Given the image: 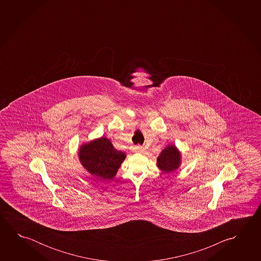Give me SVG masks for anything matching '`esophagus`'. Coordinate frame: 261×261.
Instances as JSON below:
<instances>
[{
    "mask_svg": "<svg viewBox=\"0 0 261 261\" xmlns=\"http://www.w3.org/2000/svg\"><path fill=\"white\" fill-rule=\"evenodd\" d=\"M134 151H135L136 153H142V152L144 151V147L141 146V145H136V146L134 147Z\"/></svg>",
    "mask_w": 261,
    "mask_h": 261,
    "instance_id": "obj_1",
    "label": "esophagus"
}]
</instances>
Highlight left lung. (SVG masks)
Masks as SVG:
<instances>
[{
	"label": "left lung",
	"mask_w": 261,
	"mask_h": 261,
	"mask_svg": "<svg viewBox=\"0 0 261 261\" xmlns=\"http://www.w3.org/2000/svg\"><path fill=\"white\" fill-rule=\"evenodd\" d=\"M181 165V153L174 145H167L156 159V166L165 174L178 169Z\"/></svg>",
	"instance_id": "1"
}]
</instances>
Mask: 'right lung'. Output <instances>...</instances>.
<instances>
[{
    "instance_id": "right-lung-1",
    "label": "right lung",
    "mask_w": 261,
    "mask_h": 261,
    "mask_svg": "<svg viewBox=\"0 0 261 261\" xmlns=\"http://www.w3.org/2000/svg\"><path fill=\"white\" fill-rule=\"evenodd\" d=\"M82 166L97 179H112L126 154L114 147L107 137H99L83 144L78 150Z\"/></svg>"
}]
</instances>
